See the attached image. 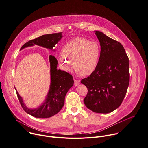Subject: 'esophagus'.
I'll return each mask as SVG.
<instances>
[{
	"label": "esophagus",
	"instance_id": "esophagus-1",
	"mask_svg": "<svg viewBox=\"0 0 148 148\" xmlns=\"http://www.w3.org/2000/svg\"><path fill=\"white\" fill-rule=\"evenodd\" d=\"M79 84H80V81L77 80V79H75V80H74V85H75V86H78Z\"/></svg>",
	"mask_w": 148,
	"mask_h": 148
}]
</instances>
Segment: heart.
Returning <instances> with one entry per match:
<instances>
[{"label":"heart","instance_id":"heart-1","mask_svg":"<svg viewBox=\"0 0 148 148\" xmlns=\"http://www.w3.org/2000/svg\"><path fill=\"white\" fill-rule=\"evenodd\" d=\"M100 57L101 47L97 42L76 37L64 43L57 59L62 68L66 71L73 70L74 60L76 70L81 75L88 76L97 68Z\"/></svg>","mask_w":148,"mask_h":148}]
</instances>
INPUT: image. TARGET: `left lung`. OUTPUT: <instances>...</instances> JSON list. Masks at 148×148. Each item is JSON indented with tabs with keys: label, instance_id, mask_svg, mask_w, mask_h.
I'll list each match as a JSON object with an SVG mask.
<instances>
[{
	"label": "left lung",
	"instance_id": "8db88e82",
	"mask_svg": "<svg viewBox=\"0 0 148 148\" xmlns=\"http://www.w3.org/2000/svg\"><path fill=\"white\" fill-rule=\"evenodd\" d=\"M101 57L95 71L81 82L88 88L84 102L97 113H110L121 105L129 84V58L123 46L99 31H95Z\"/></svg>",
	"mask_w": 148,
	"mask_h": 148
}]
</instances>
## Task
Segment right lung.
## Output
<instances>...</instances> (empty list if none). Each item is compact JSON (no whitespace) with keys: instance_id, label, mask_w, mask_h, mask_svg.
<instances>
[{"instance_id":"add662e5","label":"right lung","mask_w":148,"mask_h":148,"mask_svg":"<svg viewBox=\"0 0 148 148\" xmlns=\"http://www.w3.org/2000/svg\"><path fill=\"white\" fill-rule=\"evenodd\" d=\"M62 38V32L43 35L24 44L21 50L36 45L55 51L54 47ZM49 61L51 78L50 89L45 101L41 105L34 109L27 108L15 88L23 110L27 114L36 118H49L57 114L64 105L65 96L67 91L74 85L73 77L71 74L57 69L58 60L54 56H49Z\"/></svg>"}]
</instances>
